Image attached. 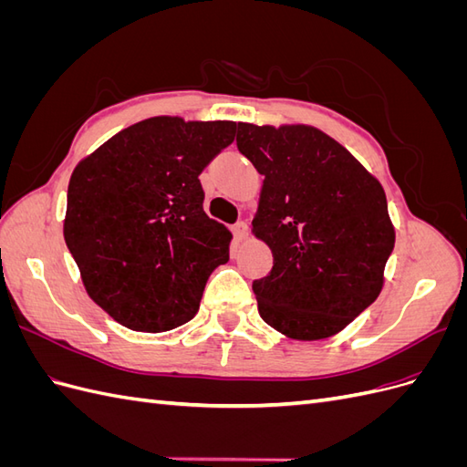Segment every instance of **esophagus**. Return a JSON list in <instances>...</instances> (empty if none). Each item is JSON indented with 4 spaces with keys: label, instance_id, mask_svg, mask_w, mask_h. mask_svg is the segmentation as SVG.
<instances>
[{
    "label": "esophagus",
    "instance_id": "esophagus-1",
    "mask_svg": "<svg viewBox=\"0 0 467 467\" xmlns=\"http://www.w3.org/2000/svg\"><path fill=\"white\" fill-rule=\"evenodd\" d=\"M232 230H234V235H235L237 239H245L247 234H249V223H247L245 220H239V222L234 223Z\"/></svg>",
    "mask_w": 467,
    "mask_h": 467
}]
</instances>
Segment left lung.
<instances>
[{"instance_id": "1", "label": "left lung", "mask_w": 467, "mask_h": 467, "mask_svg": "<svg viewBox=\"0 0 467 467\" xmlns=\"http://www.w3.org/2000/svg\"><path fill=\"white\" fill-rule=\"evenodd\" d=\"M235 142L265 175L253 232L275 263L253 280L261 317L300 341L338 333L384 285L395 244L384 189L312 126L239 122Z\"/></svg>"}]
</instances>
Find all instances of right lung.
<instances>
[{
  "instance_id": "add662e5",
  "label": "right lung",
  "mask_w": 467,
  "mask_h": 467,
  "mask_svg": "<svg viewBox=\"0 0 467 467\" xmlns=\"http://www.w3.org/2000/svg\"><path fill=\"white\" fill-rule=\"evenodd\" d=\"M235 122L155 117L83 160L67 187L66 245L91 300L132 331L161 333L199 312L232 234L204 212L199 175Z\"/></svg>"
}]
</instances>
